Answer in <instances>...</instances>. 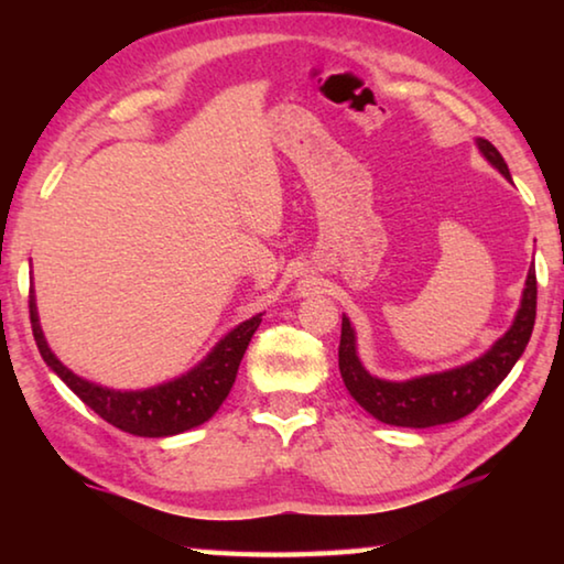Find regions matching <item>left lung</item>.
<instances>
[{
	"label": "left lung",
	"mask_w": 564,
	"mask_h": 564,
	"mask_svg": "<svg viewBox=\"0 0 564 564\" xmlns=\"http://www.w3.org/2000/svg\"><path fill=\"white\" fill-rule=\"evenodd\" d=\"M475 147L490 166L512 181L508 164L488 139L477 137ZM534 311H538V279H534V269H530L528 279H524L520 308L502 338L495 340L480 358L465 362V366L410 380H386L368 373L358 358L356 328L350 326L348 316H343L338 348L343 383H346L348 393L356 398L360 408H366L370 415L386 425L433 427L455 423V420L470 415L508 378L512 366L528 348L534 326Z\"/></svg>",
	"instance_id": "left-lung-1"
}]
</instances>
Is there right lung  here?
Returning a JSON list of instances; mask_svg holds the SVG:
<instances>
[{"mask_svg": "<svg viewBox=\"0 0 564 564\" xmlns=\"http://www.w3.org/2000/svg\"><path fill=\"white\" fill-rule=\"evenodd\" d=\"M30 316L36 348H40L44 362L94 413L123 433L139 437H169L204 425L221 408L228 390L234 386L248 343H251L256 328L261 326L263 313H256L253 318L238 323L234 330H228L212 348V352L186 370L184 376L141 390H117L91 383V380L76 376L74 370L66 368L44 338L34 289L30 291Z\"/></svg>", "mask_w": 564, "mask_h": 564, "instance_id": "right-lung-1", "label": "right lung"}]
</instances>
